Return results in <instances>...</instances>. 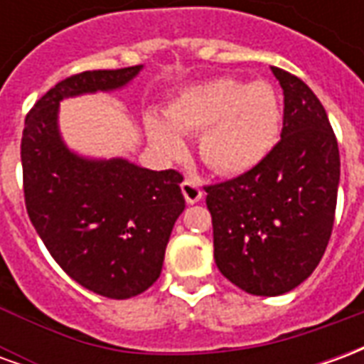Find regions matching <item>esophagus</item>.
<instances>
[{"mask_svg":"<svg viewBox=\"0 0 364 364\" xmlns=\"http://www.w3.org/2000/svg\"><path fill=\"white\" fill-rule=\"evenodd\" d=\"M181 191H183V197L185 200L189 203V205H195L198 203L200 198H203V189L198 187L197 181H193V179H185L181 183Z\"/></svg>","mask_w":364,"mask_h":364,"instance_id":"esophagus-1","label":"esophagus"}]
</instances>
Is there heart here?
I'll return each mask as SVG.
<instances>
[{"instance_id":"b5f03b06","label":"heart","mask_w":364,"mask_h":364,"mask_svg":"<svg viewBox=\"0 0 364 364\" xmlns=\"http://www.w3.org/2000/svg\"><path fill=\"white\" fill-rule=\"evenodd\" d=\"M166 119L150 114L146 130L167 158L185 151L183 136L198 134V151L216 173L252 171L273 151L282 128V99L273 83L214 77L189 85L167 107Z\"/></svg>"}]
</instances>
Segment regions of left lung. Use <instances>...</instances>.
<instances>
[{
	"label": "left lung",
	"instance_id": "left-lung-1",
	"mask_svg": "<svg viewBox=\"0 0 364 364\" xmlns=\"http://www.w3.org/2000/svg\"><path fill=\"white\" fill-rule=\"evenodd\" d=\"M284 95L281 140L236 179L206 187L214 261L250 294L279 296L318 267L336 218L339 150L320 99L271 68Z\"/></svg>",
	"mask_w": 364,
	"mask_h": 364
}]
</instances>
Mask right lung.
Listing matches in <instances>:
<instances>
[{
	"label": "right lung",
	"instance_id": "obj_1",
	"mask_svg": "<svg viewBox=\"0 0 364 364\" xmlns=\"http://www.w3.org/2000/svg\"><path fill=\"white\" fill-rule=\"evenodd\" d=\"M140 70H93L62 80L31 109L21 140L25 205L36 234L75 282L114 300L158 281L185 210L183 175L122 158H83L62 140L58 109L68 97L120 90Z\"/></svg>",
	"mask_w": 364,
	"mask_h": 364
}]
</instances>
